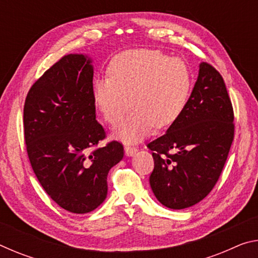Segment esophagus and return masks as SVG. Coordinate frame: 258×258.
Segmentation results:
<instances>
[{
    "label": "esophagus",
    "instance_id": "34e87169",
    "mask_svg": "<svg viewBox=\"0 0 258 258\" xmlns=\"http://www.w3.org/2000/svg\"><path fill=\"white\" fill-rule=\"evenodd\" d=\"M137 151H138L137 147H131V146L125 147V152H126V155H127V156H133V155L137 154Z\"/></svg>",
    "mask_w": 258,
    "mask_h": 258
}]
</instances>
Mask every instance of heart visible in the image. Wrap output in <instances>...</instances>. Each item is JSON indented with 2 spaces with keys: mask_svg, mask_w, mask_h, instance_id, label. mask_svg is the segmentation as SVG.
<instances>
[{
  "mask_svg": "<svg viewBox=\"0 0 258 258\" xmlns=\"http://www.w3.org/2000/svg\"><path fill=\"white\" fill-rule=\"evenodd\" d=\"M109 78L94 84V102L103 119L116 125L131 106L134 110L113 135L125 143L137 142L156 126L166 128L180 118L189 101L192 74L185 61L157 50H131L116 55Z\"/></svg>",
  "mask_w": 258,
  "mask_h": 258,
  "instance_id": "1",
  "label": "heart"
}]
</instances>
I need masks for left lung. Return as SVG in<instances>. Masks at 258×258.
Here are the masks:
<instances>
[{
  "mask_svg": "<svg viewBox=\"0 0 258 258\" xmlns=\"http://www.w3.org/2000/svg\"><path fill=\"white\" fill-rule=\"evenodd\" d=\"M233 120L223 77L211 63L202 62L180 118L147 145L155 161L150 186L160 204L187 208L213 190L234 139Z\"/></svg>",
  "mask_w": 258,
  "mask_h": 258,
  "instance_id": "left-lung-1",
  "label": "left lung"
}]
</instances>
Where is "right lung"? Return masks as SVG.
Segmentation results:
<instances>
[{
    "label": "right lung",
    "mask_w": 258,
    "mask_h": 258,
    "mask_svg": "<svg viewBox=\"0 0 258 258\" xmlns=\"http://www.w3.org/2000/svg\"><path fill=\"white\" fill-rule=\"evenodd\" d=\"M93 67L68 54L30 87L24 106L26 149L33 171L52 200L66 211H94L107 197V176L124 156L95 119Z\"/></svg>",
    "instance_id": "add662e5"
}]
</instances>
